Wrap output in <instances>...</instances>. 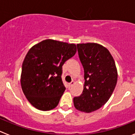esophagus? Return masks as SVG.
Wrapping results in <instances>:
<instances>
[{
  "instance_id": "1",
  "label": "esophagus",
  "mask_w": 135,
  "mask_h": 135,
  "mask_svg": "<svg viewBox=\"0 0 135 135\" xmlns=\"http://www.w3.org/2000/svg\"><path fill=\"white\" fill-rule=\"evenodd\" d=\"M74 83H75L74 81L72 80V81H71V82H70V84H69V86H70V87H71V86H72L74 85Z\"/></svg>"
}]
</instances>
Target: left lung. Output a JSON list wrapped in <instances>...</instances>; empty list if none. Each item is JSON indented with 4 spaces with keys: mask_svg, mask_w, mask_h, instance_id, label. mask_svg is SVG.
Here are the masks:
<instances>
[{
    "mask_svg": "<svg viewBox=\"0 0 135 135\" xmlns=\"http://www.w3.org/2000/svg\"><path fill=\"white\" fill-rule=\"evenodd\" d=\"M84 71V89L74 98L76 109L85 113L97 110L112 96L118 80L114 59L105 46L94 42L77 44Z\"/></svg>",
    "mask_w": 135,
    "mask_h": 135,
    "instance_id": "obj_1",
    "label": "left lung"
}]
</instances>
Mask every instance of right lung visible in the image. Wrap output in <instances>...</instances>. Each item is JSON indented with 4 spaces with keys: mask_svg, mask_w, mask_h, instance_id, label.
<instances>
[{
    "mask_svg": "<svg viewBox=\"0 0 135 135\" xmlns=\"http://www.w3.org/2000/svg\"><path fill=\"white\" fill-rule=\"evenodd\" d=\"M76 53V45L46 39L28 51L22 64L21 86L27 101L39 110L55 108L65 90L62 66Z\"/></svg>",
    "mask_w": 135,
    "mask_h": 135,
    "instance_id": "1",
    "label": "right lung"
}]
</instances>
